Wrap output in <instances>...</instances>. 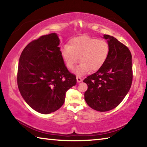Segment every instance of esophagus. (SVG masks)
Instances as JSON below:
<instances>
[{
  "instance_id": "1",
  "label": "esophagus",
  "mask_w": 147,
  "mask_h": 147,
  "mask_svg": "<svg viewBox=\"0 0 147 147\" xmlns=\"http://www.w3.org/2000/svg\"><path fill=\"white\" fill-rule=\"evenodd\" d=\"M76 80L78 83H80V82H82V78L80 76H76Z\"/></svg>"
}]
</instances>
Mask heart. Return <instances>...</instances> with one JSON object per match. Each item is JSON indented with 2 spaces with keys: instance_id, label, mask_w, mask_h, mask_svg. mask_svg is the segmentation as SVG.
<instances>
[{
  "instance_id": "obj_1",
  "label": "heart",
  "mask_w": 147,
  "mask_h": 147,
  "mask_svg": "<svg viewBox=\"0 0 147 147\" xmlns=\"http://www.w3.org/2000/svg\"><path fill=\"white\" fill-rule=\"evenodd\" d=\"M109 53L108 41L88 36H81L72 39L69 45L61 49V55L66 67L73 69L80 61L77 74H84L90 71H98L105 63Z\"/></svg>"
}]
</instances>
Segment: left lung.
Returning <instances> with one entry per match:
<instances>
[{"instance_id":"1","label":"left lung","mask_w":147,"mask_h":147,"mask_svg":"<svg viewBox=\"0 0 147 147\" xmlns=\"http://www.w3.org/2000/svg\"><path fill=\"white\" fill-rule=\"evenodd\" d=\"M108 39L109 53L104 64L84 80L88 89L85 92L88 105L98 111L116 108L130 89L133 72L130 50L116 38L104 35Z\"/></svg>"}]
</instances>
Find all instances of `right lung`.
Instances as JSON below:
<instances>
[{
	"label": "right lung",
	"mask_w": 147,
	"mask_h": 147,
	"mask_svg": "<svg viewBox=\"0 0 147 147\" xmlns=\"http://www.w3.org/2000/svg\"><path fill=\"white\" fill-rule=\"evenodd\" d=\"M57 34L44 35L29 43L19 58L17 85L26 102L39 113L60 108L76 77L65 65Z\"/></svg>",
	"instance_id": "right-lung-1"
}]
</instances>
